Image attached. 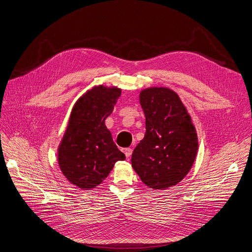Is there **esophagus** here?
Instances as JSON below:
<instances>
[{
	"label": "esophagus",
	"instance_id": "obj_1",
	"mask_svg": "<svg viewBox=\"0 0 252 252\" xmlns=\"http://www.w3.org/2000/svg\"><path fill=\"white\" fill-rule=\"evenodd\" d=\"M123 152H124V154L126 155V158H129L132 156V153H133V150L132 148H129V147H127V148H124L123 150Z\"/></svg>",
	"mask_w": 252,
	"mask_h": 252
}]
</instances>
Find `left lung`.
Returning <instances> with one entry per match:
<instances>
[{
    "label": "left lung",
    "instance_id": "8db88e82",
    "mask_svg": "<svg viewBox=\"0 0 252 252\" xmlns=\"http://www.w3.org/2000/svg\"><path fill=\"white\" fill-rule=\"evenodd\" d=\"M140 104L146 132L133 152L132 166L147 187L169 188L191 169L198 150L196 131L179 95L168 88L142 90Z\"/></svg>",
    "mask_w": 252,
    "mask_h": 252
}]
</instances>
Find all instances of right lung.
Segmentation results:
<instances>
[{"label":"right lung","mask_w":252,"mask_h":252,"mask_svg":"<svg viewBox=\"0 0 252 252\" xmlns=\"http://www.w3.org/2000/svg\"><path fill=\"white\" fill-rule=\"evenodd\" d=\"M120 93L116 87L97 86L88 90L72 108L58 161L65 178L81 189L96 187L117 161L126 159L105 126Z\"/></svg>","instance_id":"obj_1"}]
</instances>
